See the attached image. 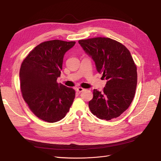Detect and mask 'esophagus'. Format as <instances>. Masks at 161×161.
<instances>
[{"label":"esophagus","mask_w":161,"mask_h":161,"mask_svg":"<svg viewBox=\"0 0 161 161\" xmlns=\"http://www.w3.org/2000/svg\"><path fill=\"white\" fill-rule=\"evenodd\" d=\"M76 91L77 92H83V91H85V88H83L82 87H79V88H76Z\"/></svg>","instance_id":"1"}]
</instances>
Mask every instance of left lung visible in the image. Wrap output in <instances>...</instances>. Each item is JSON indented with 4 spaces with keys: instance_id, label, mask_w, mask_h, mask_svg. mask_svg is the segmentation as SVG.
<instances>
[{
    "instance_id": "left-lung-1",
    "label": "left lung",
    "mask_w": 161,
    "mask_h": 161,
    "mask_svg": "<svg viewBox=\"0 0 161 161\" xmlns=\"http://www.w3.org/2000/svg\"><path fill=\"white\" fill-rule=\"evenodd\" d=\"M79 43L107 80L103 91L94 89L93 98L88 102L90 110L101 119L119 117L130 106L137 87V67L131 53L123 44L109 37L81 40Z\"/></svg>"
}]
</instances>
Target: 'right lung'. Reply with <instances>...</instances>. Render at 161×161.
<instances>
[{
    "instance_id": "obj_1",
    "label": "right lung",
    "mask_w": 161,
    "mask_h": 161,
    "mask_svg": "<svg viewBox=\"0 0 161 161\" xmlns=\"http://www.w3.org/2000/svg\"><path fill=\"white\" fill-rule=\"evenodd\" d=\"M75 42L59 40L41 43L22 63L20 70L22 97L30 110L40 119L54 123L69 111L75 91L57 79L61 75L63 57Z\"/></svg>"
}]
</instances>
